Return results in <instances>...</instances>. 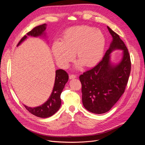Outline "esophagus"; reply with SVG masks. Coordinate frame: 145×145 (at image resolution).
Listing matches in <instances>:
<instances>
[{
  "mask_svg": "<svg viewBox=\"0 0 145 145\" xmlns=\"http://www.w3.org/2000/svg\"><path fill=\"white\" fill-rule=\"evenodd\" d=\"M76 78V75H74V74H70L69 75V79H74V78Z\"/></svg>",
  "mask_w": 145,
  "mask_h": 145,
  "instance_id": "34e87169",
  "label": "esophagus"
}]
</instances>
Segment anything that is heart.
<instances>
[{"instance_id": "b5f03b06", "label": "heart", "mask_w": 145, "mask_h": 145, "mask_svg": "<svg viewBox=\"0 0 145 145\" xmlns=\"http://www.w3.org/2000/svg\"><path fill=\"white\" fill-rule=\"evenodd\" d=\"M106 40L99 29L88 26H78L69 28L63 33L62 41L53 43L52 52L57 63L62 68L68 67L74 59V53L79 60L77 67L83 65L93 67L101 60Z\"/></svg>"}]
</instances>
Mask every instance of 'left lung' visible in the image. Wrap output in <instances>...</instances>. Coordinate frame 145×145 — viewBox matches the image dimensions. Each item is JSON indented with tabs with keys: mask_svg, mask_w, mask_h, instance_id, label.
Wrapping results in <instances>:
<instances>
[{
	"mask_svg": "<svg viewBox=\"0 0 145 145\" xmlns=\"http://www.w3.org/2000/svg\"><path fill=\"white\" fill-rule=\"evenodd\" d=\"M113 37L103 59L92 69L79 76L82 102L86 109L95 114L108 112L125 92L131 71L129 53L119 36L108 26ZM116 49L123 50V57L116 65L111 64L110 54Z\"/></svg>",
	"mask_w": 145,
	"mask_h": 145,
	"instance_id": "left-lung-1",
	"label": "left lung"
}]
</instances>
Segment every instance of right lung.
I'll return each instance as SVG.
<instances>
[{
  "mask_svg": "<svg viewBox=\"0 0 145 145\" xmlns=\"http://www.w3.org/2000/svg\"><path fill=\"white\" fill-rule=\"evenodd\" d=\"M46 26L47 25L44 24L34 27L22 38L17 46L26 39L27 36L37 37L44 35V30L46 29ZM68 79L69 75L66 71L62 69L56 71L54 87L49 99L44 104L36 108H30L24 105L26 109L33 115L42 118H47L54 115L60 109L61 106L60 95Z\"/></svg>",
  "mask_w": 145,
  "mask_h": 145,
  "instance_id": "add662e5",
  "label": "right lung"
}]
</instances>
